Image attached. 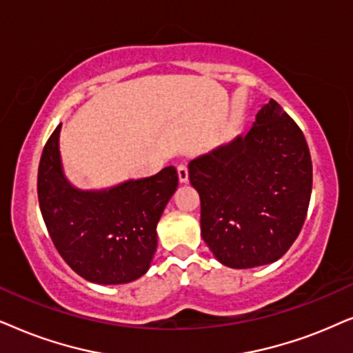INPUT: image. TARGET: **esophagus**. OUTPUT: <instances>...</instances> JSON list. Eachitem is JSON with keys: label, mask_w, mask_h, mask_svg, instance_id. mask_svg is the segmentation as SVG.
<instances>
[{"label": "esophagus", "mask_w": 353, "mask_h": 353, "mask_svg": "<svg viewBox=\"0 0 353 353\" xmlns=\"http://www.w3.org/2000/svg\"><path fill=\"white\" fill-rule=\"evenodd\" d=\"M177 176H179L181 184H187L189 182V169H187L185 164H179L177 166Z\"/></svg>", "instance_id": "34e87169"}]
</instances>
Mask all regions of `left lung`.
Here are the masks:
<instances>
[{"label": "left lung", "mask_w": 353, "mask_h": 353, "mask_svg": "<svg viewBox=\"0 0 353 353\" xmlns=\"http://www.w3.org/2000/svg\"><path fill=\"white\" fill-rule=\"evenodd\" d=\"M201 203V237L234 270L278 261L305 223L313 168L303 132L274 100L247 134L189 163Z\"/></svg>", "instance_id": "8db88e82"}]
</instances>
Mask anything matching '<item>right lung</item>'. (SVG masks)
Here are the masks:
<instances>
[{"mask_svg": "<svg viewBox=\"0 0 353 353\" xmlns=\"http://www.w3.org/2000/svg\"><path fill=\"white\" fill-rule=\"evenodd\" d=\"M61 124L46 142L39 166V201L51 241L63 260L95 284H128L150 270L157 225L179 179L174 166L143 179L82 190L65 177Z\"/></svg>", "mask_w": 353, "mask_h": 353, "instance_id": "1", "label": "right lung"}]
</instances>
